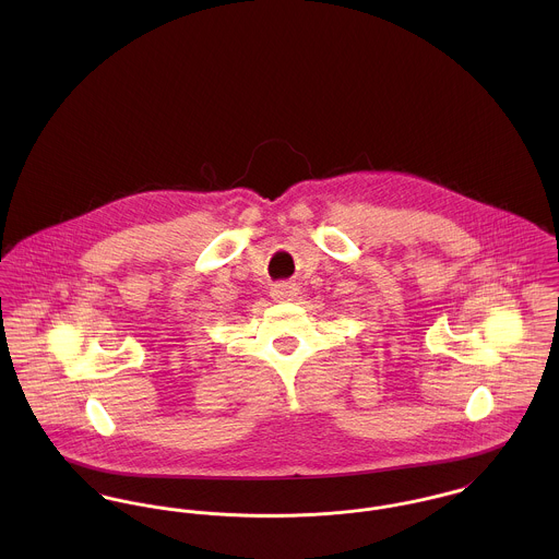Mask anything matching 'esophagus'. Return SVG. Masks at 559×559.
I'll use <instances>...</instances> for the list:
<instances>
[{
  "instance_id": "obj_1",
  "label": "esophagus",
  "mask_w": 559,
  "mask_h": 559,
  "mask_svg": "<svg viewBox=\"0 0 559 559\" xmlns=\"http://www.w3.org/2000/svg\"><path fill=\"white\" fill-rule=\"evenodd\" d=\"M297 293H299V288L295 284H290V282H280V284H275L271 288L273 301H293L297 297Z\"/></svg>"
}]
</instances>
